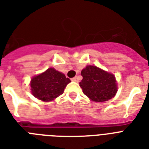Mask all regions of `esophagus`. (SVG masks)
<instances>
[{
	"mask_svg": "<svg viewBox=\"0 0 149 149\" xmlns=\"http://www.w3.org/2000/svg\"><path fill=\"white\" fill-rule=\"evenodd\" d=\"M72 81H74V82H78L79 81V78H78V77H73L72 79Z\"/></svg>",
	"mask_w": 149,
	"mask_h": 149,
	"instance_id": "1",
	"label": "esophagus"
}]
</instances>
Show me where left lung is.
<instances>
[{"mask_svg": "<svg viewBox=\"0 0 149 149\" xmlns=\"http://www.w3.org/2000/svg\"><path fill=\"white\" fill-rule=\"evenodd\" d=\"M83 79L79 86L91 100L104 102L113 98L118 91L117 81L112 73L97 67L86 65L82 70Z\"/></svg>", "mask_w": 149, "mask_h": 149, "instance_id": "obj_1", "label": "left lung"}]
</instances>
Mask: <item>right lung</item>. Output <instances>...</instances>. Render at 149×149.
<instances>
[{"label": "right lung", "instance_id": "obj_1", "mask_svg": "<svg viewBox=\"0 0 149 149\" xmlns=\"http://www.w3.org/2000/svg\"><path fill=\"white\" fill-rule=\"evenodd\" d=\"M70 82L63 73L54 68H49L42 73L32 77L30 84L31 93L42 101H52L63 94L64 89Z\"/></svg>", "mask_w": 149, "mask_h": 149}]
</instances>
